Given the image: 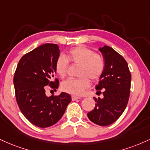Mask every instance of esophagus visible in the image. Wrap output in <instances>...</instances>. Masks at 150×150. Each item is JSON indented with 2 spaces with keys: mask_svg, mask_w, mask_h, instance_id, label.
<instances>
[{
  "mask_svg": "<svg viewBox=\"0 0 150 150\" xmlns=\"http://www.w3.org/2000/svg\"><path fill=\"white\" fill-rule=\"evenodd\" d=\"M71 98H72V100H77V99L80 98V97L76 96H72Z\"/></svg>",
  "mask_w": 150,
  "mask_h": 150,
  "instance_id": "obj_1",
  "label": "esophagus"
}]
</instances>
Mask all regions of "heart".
<instances>
[{
  "label": "heart",
  "instance_id": "b5f03b06",
  "mask_svg": "<svg viewBox=\"0 0 150 150\" xmlns=\"http://www.w3.org/2000/svg\"><path fill=\"white\" fill-rule=\"evenodd\" d=\"M69 62L80 67L77 70V79H70L61 84L63 91L70 94L82 95L90 85V79L92 81L100 79L105 69V61L100 54L95 53L91 49L79 46L70 50L66 58L60 56L55 64V70L61 78L67 75Z\"/></svg>",
  "mask_w": 150,
  "mask_h": 150
}]
</instances>
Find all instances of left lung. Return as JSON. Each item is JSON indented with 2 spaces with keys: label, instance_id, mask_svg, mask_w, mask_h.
<instances>
[{
  "label": "left lung",
  "instance_id": "obj_1",
  "mask_svg": "<svg viewBox=\"0 0 150 150\" xmlns=\"http://www.w3.org/2000/svg\"><path fill=\"white\" fill-rule=\"evenodd\" d=\"M99 50L103 57L105 69L96 89L99 93L103 89V98L93 97L95 108L87 116L94 124L105 127L116 122L127 108L131 75L127 62L115 50L105 45Z\"/></svg>",
  "mask_w": 150,
  "mask_h": 150
}]
</instances>
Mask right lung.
<instances>
[{
  "label": "right lung",
  "mask_w": 150,
  "mask_h": 150,
  "mask_svg": "<svg viewBox=\"0 0 150 150\" xmlns=\"http://www.w3.org/2000/svg\"><path fill=\"white\" fill-rule=\"evenodd\" d=\"M59 54L57 44L42 45L21 58L14 73V91L19 109L38 127H51L59 122L71 101V96L64 92L50 97L45 94L47 85L52 89L59 87L54 75Z\"/></svg>",
  "instance_id": "1"
}]
</instances>
